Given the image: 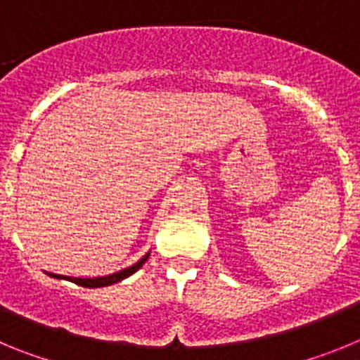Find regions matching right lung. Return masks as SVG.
<instances>
[{"instance_id": "right-lung-1", "label": "right lung", "mask_w": 360, "mask_h": 360, "mask_svg": "<svg viewBox=\"0 0 360 360\" xmlns=\"http://www.w3.org/2000/svg\"><path fill=\"white\" fill-rule=\"evenodd\" d=\"M149 257V252L146 254L142 259H139V262L135 263V265L128 266V269L120 270V272H115V274H110V276H103V278H68V276H57V274H50L52 278H57V279H68V281L75 283V285H79V287H86V288H98V287H108V285H113V283H119L122 281V279H126L128 276L135 274L136 270L141 269L142 265H144L146 262H148Z\"/></svg>"}]
</instances>
